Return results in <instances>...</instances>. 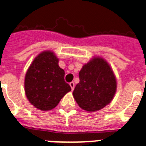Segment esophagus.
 Returning a JSON list of instances; mask_svg holds the SVG:
<instances>
[{
    "mask_svg": "<svg viewBox=\"0 0 146 146\" xmlns=\"http://www.w3.org/2000/svg\"><path fill=\"white\" fill-rule=\"evenodd\" d=\"M70 87H71V89H72V90H73V89H74V87H75V84H74V82H70Z\"/></svg>",
    "mask_w": 146,
    "mask_h": 146,
    "instance_id": "34e87169",
    "label": "esophagus"
}]
</instances>
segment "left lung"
Returning <instances> with one entry per match:
<instances>
[{
  "label": "left lung",
  "mask_w": 146,
  "mask_h": 146,
  "mask_svg": "<svg viewBox=\"0 0 146 146\" xmlns=\"http://www.w3.org/2000/svg\"><path fill=\"white\" fill-rule=\"evenodd\" d=\"M80 82L73 95L85 111H97L113 99L117 82L113 71L104 59L95 57L85 64L79 73Z\"/></svg>",
  "instance_id": "left-lung-1"
}]
</instances>
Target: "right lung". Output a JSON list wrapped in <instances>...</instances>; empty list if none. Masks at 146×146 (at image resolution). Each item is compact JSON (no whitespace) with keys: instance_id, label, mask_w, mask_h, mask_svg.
Returning a JSON list of instances; mask_svg holds the SVG:
<instances>
[{"instance_id":"add662e5","label":"right lung","mask_w":146,"mask_h":146,"mask_svg":"<svg viewBox=\"0 0 146 146\" xmlns=\"http://www.w3.org/2000/svg\"><path fill=\"white\" fill-rule=\"evenodd\" d=\"M64 74L54 53L48 50L38 55L25 77V92L31 104L42 111L57 106L64 95L71 91Z\"/></svg>"}]
</instances>
